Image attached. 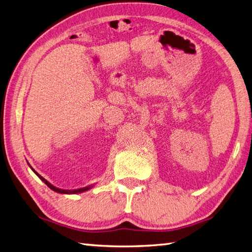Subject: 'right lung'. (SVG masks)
I'll use <instances>...</instances> for the list:
<instances>
[{"instance_id": "right-lung-1", "label": "right lung", "mask_w": 252, "mask_h": 252, "mask_svg": "<svg viewBox=\"0 0 252 252\" xmlns=\"http://www.w3.org/2000/svg\"><path fill=\"white\" fill-rule=\"evenodd\" d=\"M31 168V167H30ZM31 170L33 171V172L39 176V179L40 180H42L44 182V183L50 187V189H52V190H54V191H56V192H60V194H79V192H83V191H87V190H89V189H92V187L94 186V185H89V186H87V187H82V189H58V187H56V186H54V185H52L49 181H46L43 176H41L39 173L36 172V171H34L33 169L31 168Z\"/></svg>"}]
</instances>
